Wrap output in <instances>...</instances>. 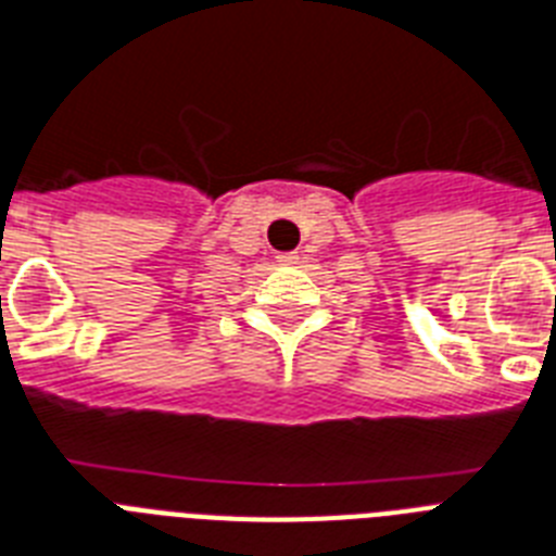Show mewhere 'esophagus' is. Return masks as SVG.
Masks as SVG:
<instances>
[{
	"label": "esophagus",
	"instance_id": "obj_1",
	"mask_svg": "<svg viewBox=\"0 0 556 556\" xmlns=\"http://www.w3.org/2000/svg\"><path fill=\"white\" fill-rule=\"evenodd\" d=\"M281 261L283 264H295V261H299V255H295V252H283Z\"/></svg>",
	"mask_w": 556,
	"mask_h": 556
}]
</instances>
